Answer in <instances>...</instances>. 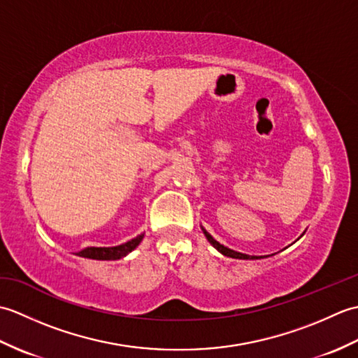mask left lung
I'll return each instance as SVG.
<instances>
[{
    "label": "left lung",
    "mask_w": 358,
    "mask_h": 358,
    "mask_svg": "<svg viewBox=\"0 0 358 358\" xmlns=\"http://www.w3.org/2000/svg\"><path fill=\"white\" fill-rule=\"evenodd\" d=\"M203 232H204V235H206V238H208V241L210 243L212 246H214L218 252H222L223 255H226V257H231V258H240V260H258V258H263V257H257V255H248V254H241V252H237V250H232V249H229V248H226V246H223V245H220V243L212 237V235L206 231V229H203Z\"/></svg>",
    "instance_id": "obj_1"
}]
</instances>
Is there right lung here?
<instances>
[{
    "instance_id": "add662e5",
    "label": "right lung",
    "mask_w": 358,
    "mask_h": 358,
    "mask_svg": "<svg viewBox=\"0 0 358 358\" xmlns=\"http://www.w3.org/2000/svg\"><path fill=\"white\" fill-rule=\"evenodd\" d=\"M144 234L136 235L135 238L129 240L127 243H123L120 246H112V248H86L77 252L78 257L85 258H92V260H120V258L126 257L129 252L140 245Z\"/></svg>"
}]
</instances>
